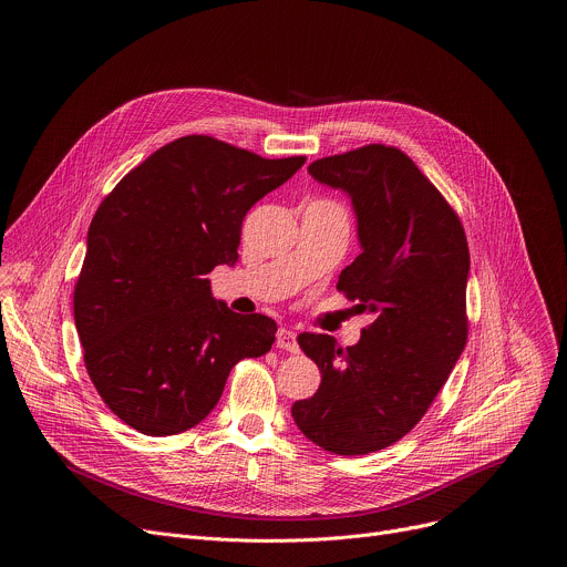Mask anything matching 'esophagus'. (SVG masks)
<instances>
[{
  "label": "esophagus",
  "instance_id": "1",
  "mask_svg": "<svg viewBox=\"0 0 567 567\" xmlns=\"http://www.w3.org/2000/svg\"><path fill=\"white\" fill-rule=\"evenodd\" d=\"M276 346H278L280 350L291 352V354H296V352L300 350V348H298L296 332H293V330H287V328H280V330H278V341H276Z\"/></svg>",
  "mask_w": 567,
  "mask_h": 567
}]
</instances>
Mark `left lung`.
Returning a JSON list of instances; mask_svg holds the SVG:
<instances>
[{
  "label": "left lung",
  "mask_w": 567,
  "mask_h": 567,
  "mask_svg": "<svg viewBox=\"0 0 567 567\" xmlns=\"http://www.w3.org/2000/svg\"><path fill=\"white\" fill-rule=\"evenodd\" d=\"M307 173L352 202L361 254L337 289L374 320L346 350L330 334L298 337L320 385L293 403L291 415L320 449L365 455L424 417L464 350L466 235L440 190L396 147L374 143L326 156Z\"/></svg>",
  "instance_id": "1"
}]
</instances>
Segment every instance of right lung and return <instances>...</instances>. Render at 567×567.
Listing matches in <instances>:
<instances>
[{"label":"right lung","instance_id":"right-lung-1","mask_svg":"<svg viewBox=\"0 0 567 567\" xmlns=\"http://www.w3.org/2000/svg\"><path fill=\"white\" fill-rule=\"evenodd\" d=\"M302 164L193 134L150 154L99 206L73 318L90 379L127 426L150 437L197 426L233 365L271 350L276 322L215 300L208 274L237 262L241 219Z\"/></svg>","mask_w":567,"mask_h":567}]
</instances>
